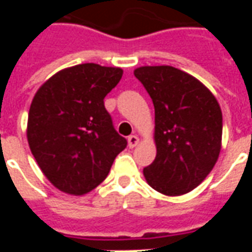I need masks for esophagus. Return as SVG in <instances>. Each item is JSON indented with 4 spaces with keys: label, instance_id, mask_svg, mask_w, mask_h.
Here are the masks:
<instances>
[{
    "label": "esophagus",
    "instance_id": "esophagus-1",
    "mask_svg": "<svg viewBox=\"0 0 252 252\" xmlns=\"http://www.w3.org/2000/svg\"><path fill=\"white\" fill-rule=\"evenodd\" d=\"M137 144H139V137L136 135H131V136L128 137V146H129V148L136 147Z\"/></svg>",
    "mask_w": 252,
    "mask_h": 252
}]
</instances>
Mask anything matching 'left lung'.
Masks as SVG:
<instances>
[{"label":"left lung","mask_w":252,"mask_h":252,"mask_svg":"<svg viewBox=\"0 0 252 252\" xmlns=\"http://www.w3.org/2000/svg\"><path fill=\"white\" fill-rule=\"evenodd\" d=\"M133 74L155 108L157 157L143 170L146 181L162 194L189 193L211 173L221 150L220 105L198 79L175 67L143 66Z\"/></svg>","instance_id":"8db88e82"}]
</instances>
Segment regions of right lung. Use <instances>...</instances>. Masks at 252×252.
Masks as SVG:
<instances>
[{"mask_svg":"<svg viewBox=\"0 0 252 252\" xmlns=\"http://www.w3.org/2000/svg\"><path fill=\"white\" fill-rule=\"evenodd\" d=\"M121 77L120 67L77 64L52 75L32 99L28 144L47 180L64 193L97 188L126 147L104 105Z\"/></svg>","mask_w":252,"mask_h":252,"instance_id":"right-lung-1","label":"right lung"}]
</instances>
